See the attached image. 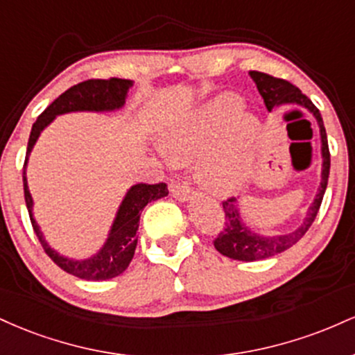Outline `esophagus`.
Wrapping results in <instances>:
<instances>
[{
	"label": "esophagus",
	"mask_w": 355,
	"mask_h": 355,
	"mask_svg": "<svg viewBox=\"0 0 355 355\" xmlns=\"http://www.w3.org/2000/svg\"><path fill=\"white\" fill-rule=\"evenodd\" d=\"M170 191H172L173 197L180 202L189 200V198H191V195H193V190H191L190 187L183 182H175L173 185L170 187Z\"/></svg>",
	"instance_id": "obj_1"
}]
</instances>
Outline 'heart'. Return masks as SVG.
<instances>
[{
	"mask_svg": "<svg viewBox=\"0 0 355 355\" xmlns=\"http://www.w3.org/2000/svg\"><path fill=\"white\" fill-rule=\"evenodd\" d=\"M257 121L235 95H220L183 118L162 138L173 162L202 155L198 178L215 193H229L245 182L254 164Z\"/></svg>",
	"mask_w": 355,
	"mask_h": 355,
	"instance_id": "b5f03b06",
	"label": "heart"
}]
</instances>
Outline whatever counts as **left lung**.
Here are the masks:
<instances>
[{
  "mask_svg": "<svg viewBox=\"0 0 355 355\" xmlns=\"http://www.w3.org/2000/svg\"><path fill=\"white\" fill-rule=\"evenodd\" d=\"M250 78L255 81L257 89L262 95L263 103L268 112L274 107L284 103L299 105V107L307 108L309 112L315 116L317 123L320 128V144H322V180L319 191H317L313 203L309 207L307 215H305L302 225L297 227L294 232L285 235H275V237H263V235L254 234L245 223L242 222L239 210L237 198H229L222 202L223 211H225V227L220 232L218 237L214 240V245L222 255L230 257L234 260H242V262H255V260L268 259L280 252L287 250L295 245L300 239L304 237L305 232L311 229L313 220L317 217V211L320 209L322 198H324L325 189H327L329 172H331V153H329L327 133H325L324 121H322L320 112L315 105L312 103L307 96L300 92L295 85L288 83L287 80L275 78V76L267 75L262 71H248Z\"/></svg>",
  "mask_w": 355,
  "mask_h": 355,
  "instance_id": "obj_1",
  "label": "left lung"
}]
</instances>
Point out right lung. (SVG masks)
I'll return each mask as SVG.
<instances>
[{"label": "right lung", "mask_w": 355, "mask_h": 355, "mask_svg": "<svg viewBox=\"0 0 355 355\" xmlns=\"http://www.w3.org/2000/svg\"><path fill=\"white\" fill-rule=\"evenodd\" d=\"M132 81L121 78L110 80H87L75 87L68 88L67 92L61 93L53 103L44 112L36 118L31 128L30 140H28L26 160L28 164L31 150L38 140L40 133L46 128L58 115L70 112H113V110L121 108L125 105L126 93L132 88ZM23 185H24V202H26L28 214H30L31 225L38 237L40 243L44 248L48 257L60 268H63L68 274L78 277L83 280H108L113 277L123 274L126 267L132 262L133 254L137 248V230L140 225L141 210L145 209L146 203L158 198L166 197L168 189L166 183H137L132 189L126 191L123 202L116 211V217L113 220L112 230H110L107 242L100 248L98 254H95L85 260H73L68 257L60 255L48 245L44 240L38 223L33 218V198H31L30 190H28L26 172L23 170Z\"/></svg>", "instance_id": "1"}]
</instances>
